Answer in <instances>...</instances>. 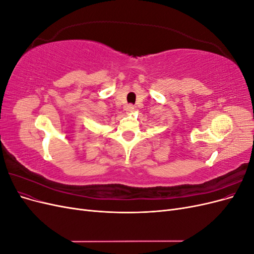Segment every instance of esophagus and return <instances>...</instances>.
I'll list each match as a JSON object with an SVG mask.
<instances>
[{
    "label": "esophagus",
    "instance_id": "1",
    "mask_svg": "<svg viewBox=\"0 0 254 254\" xmlns=\"http://www.w3.org/2000/svg\"><path fill=\"white\" fill-rule=\"evenodd\" d=\"M125 110H126L127 113H132L134 111V106L133 105H128V106H126Z\"/></svg>",
    "mask_w": 254,
    "mask_h": 254
}]
</instances>
